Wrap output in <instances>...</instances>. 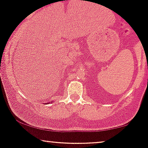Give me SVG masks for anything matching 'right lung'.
<instances>
[{
  "label": "right lung",
  "instance_id": "obj_1",
  "mask_svg": "<svg viewBox=\"0 0 148 148\" xmlns=\"http://www.w3.org/2000/svg\"><path fill=\"white\" fill-rule=\"evenodd\" d=\"M48 103H49V104H50V103H52V101H50V102H48ZM48 103H46V104H48ZM44 104H46V103H44Z\"/></svg>",
  "mask_w": 148,
  "mask_h": 148
}]
</instances>
